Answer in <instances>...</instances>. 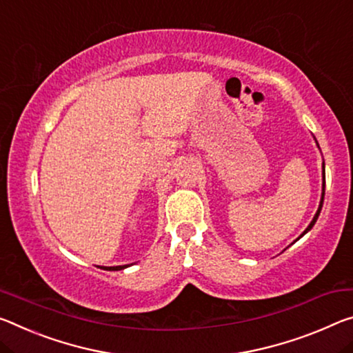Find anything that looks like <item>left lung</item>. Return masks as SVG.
<instances>
[{
  "instance_id": "left-lung-1",
  "label": "left lung",
  "mask_w": 353,
  "mask_h": 353,
  "mask_svg": "<svg viewBox=\"0 0 353 353\" xmlns=\"http://www.w3.org/2000/svg\"><path fill=\"white\" fill-rule=\"evenodd\" d=\"M323 196H325V166H323V188H322V199H321V205H319V209H317V212H316V215H314V218H312V221L310 223V226L306 228V231L303 232V234H306L307 231H310V229L314 226V223L317 221V216H319V214H321V210H322V204H323ZM303 234H301V236H303ZM300 236V237H301Z\"/></svg>"
}]
</instances>
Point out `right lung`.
Masks as SVG:
<instances>
[{
	"instance_id": "obj_1",
	"label": "right lung",
	"mask_w": 353,
	"mask_h": 353,
	"mask_svg": "<svg viewBox=\"0 0 353 353\" xmlns=\"http://www.w3.org/2000/svg\"><path fill=\"white\" fill-rule=\"evenodd\" d=\"M127 265H117V267H103L105 270H122V268H125Z\"/></svg>"
}]
</instances>
